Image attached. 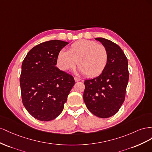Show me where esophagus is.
<instances>
[{
	"mask_svg": "<svg viewBox=\"0 0 152 152\" xmlns=\"http://www.w3.org/2000/svg\"><path fill=\"white\" fill-rule=\"evenodd\" d=\"M74 79H75V81H76V82L81 81V79H80V78H79V77H74Z\"/></svg>",
	"mask_w": 152,
	"mask_h": 152,
	"instance_id": "obj_1",
	"label": "esophagus"
}]
</instances>
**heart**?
<instances>
[{"mask_svg": "<svg viewBox=\"0 0 152 152\" xmlns=\"http://www.w3.org/2000/svg\"><path fill=\"white\" fill-rule=\"evenodd\" d=\"M109 59L106 48L89 40L72 43L69 51L62 50L57 56V65L62 71L73 69L77 62L80 72L90 77H96L104 71Z\"/></svg>", "mask_w": 152, "mask_h": 152, "instance_id": "obj_1", "label": "heart"}]
</instances>
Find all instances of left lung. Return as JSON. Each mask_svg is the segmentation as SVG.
I'll list each match as a JSON object with an SVG mask.
<instances>
[{
    "label": "left lung",
    "instance_id": "left-lung-1",
    "mask_svg": "<svg viewBox=\"0 0 152 152\" xmlns=\"http://www.w3.org/2000/svg\"><path fill=\"white\" fill-rule=\"evenodd\" d=\"M95 39L106 48L109 59L100 75L85 81L83 100L92 114L106 118L115 115L124 102L129 77L128 60L113 42L102 37Z\"/></svg>",
    "mask_w": 152,
    "mask_h": 152
}]
</instances>
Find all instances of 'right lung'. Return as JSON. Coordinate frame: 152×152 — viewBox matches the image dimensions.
I'll return each instance as SVG.
<instances>
[{
	"label": "right lung",
	"instance_id": "obj_1",
	"mask_svg": "<svg viewBox=\"0 0 152 152\" xmlns=\"http://www.w3.org/2000/svg\"><path fill=\"white\" fill-rule=\"evenodd\" d=\"M68 44L59 40L42 42L30 50L23 61L20 80L23 104L38 120L57 118L75 84L71 75L55 66L59 51Z\"/></svg>",
	"mask_w": 152,
	"mask_h": 152
}]
</instances>
